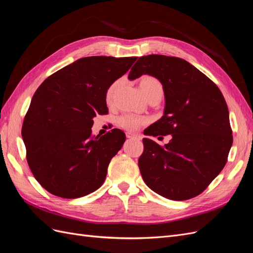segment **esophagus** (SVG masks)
Wrapping results in <instances>:
<instances>
[{
    "label": "esophagus",
    "instance_id": "obj_1",
    "mask_svg": "<svg viewBox=\"0 0 253 253\" xmlns=\"http://www.w3.org/2000/svg\"><path fill=\"white\" fill-rule=\"evenodd\" d=\"M126 138L128 139H136V140H140L141 139V136L138 134H132V133H126Z\"/></svg>",
    "mask_w": 253,
    "mask_h": 253
}]
</instances>
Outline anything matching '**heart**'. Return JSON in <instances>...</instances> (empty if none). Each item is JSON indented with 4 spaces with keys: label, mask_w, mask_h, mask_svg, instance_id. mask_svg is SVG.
<instances>
[{
    "label": "heart",
    "mask_w": 253,
    "mask_h": 253,
    "mask_svg": "<svg viewBox=\"0 0 253 253\" xmlns=\"http://www.w3.org/2000/svg\"><path fill=\"white\" fill-rule=\"evenodd\" d=\"M121 82H122V79L115 80L108 87V89H106V93H105L106 102L108 103L113 102L114 96L116 94V91L120 86ZM140 88L145 98L154 93H163L162 83H160L156 78H153V77L143 78L140 82ZM145 122H147V119L144 117L136 116V115H131V114L124 115V116H121L118 119L119 126L127 129V131H136V129H138L140 126H142Z\"/></svg>",
    "instance_id": "1"
}]
</instances>
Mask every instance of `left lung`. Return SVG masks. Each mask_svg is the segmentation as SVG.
<instances>
[{
  "label": "left lung",
  "instance_id": "1",
  "mask_svg": "<svg viewBox=\"0 0 253 253\" xmlns=\"http://www.w3.org/2000/svg\"><path fill=\"white\" fill-rule=\"evenodd\" d=\"M150 75L163 84L164 116L143 133L171 135L165 145L143 138L138 166L147 186L172 201L201 194L224 169L233 142L229 111L217 85L186 60L140 57L129 80Z\"/></svg>",
  "mask_w": 253,
  "mask_h": 253
}]
</instances>
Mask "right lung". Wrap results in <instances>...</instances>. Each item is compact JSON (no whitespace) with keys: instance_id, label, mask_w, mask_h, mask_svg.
Listing matches in <instances>:
<instances>
[{"instance_id":"add662e5","label":"right lung","mask_w":253,"mask_h":253,"mask_svg":"<svg viewBox=\"0 0 253 253\" xmlns=\"http://www.w3.org/2000/svg\"><path fill=\"white\" fill-rule=\"evenodd\" d=\"M136 60L81 58L49 76L36 90L22 137L30 171L49 193L78 198L102 186L126 135L113 128L101 137L93 136V118L109 112L106 89Z\"/></svg>"}]
</instances>
